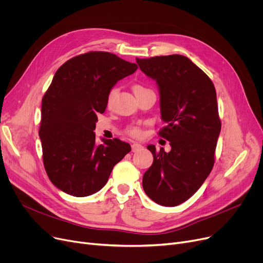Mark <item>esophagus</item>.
<instances>
[{
  "label": "esophagus",
  "mask_w": 263,
  "mask_h": 263,
  "mask_svg": "<svg viewBox=\"0 0 263 263\" xmlns=\"http://www.w3.org/2000/svg\"><path fill=\"white\" fill-rule=\"evenodd\" d=\"M131 148H132V151H133V153H136V151H140V150H142L144 147H143L141 144L133 143V144H132V146H131Z\"/></svg>",
  "instance_id": "34e87169"
}]
</instances>
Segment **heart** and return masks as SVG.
<instances>
[{"label": "heart", "mask_w": 263, "mask_h": 263, "mask_svg": "<svg viewBox=\"0 0 263 263\" xmlns=\"http://www.w3.org/2000/svg\"><path fill=\"white\" fill-rule=\"evenodd\" d=\"M141 88H144V87H142V86H140V85H135V86L133 87V90L135 91V90L141 89ZM115 93H116V88H113V89L109 90V92H108V95H107V102H108V103H109L110 101H112V99H113V97L115 96ZM129 133H130L131 135H133V136H140L141 130H140L139 128H130V129H129Z\"/></svg>", "instance_id": "b5f03b06"}]
</instances>
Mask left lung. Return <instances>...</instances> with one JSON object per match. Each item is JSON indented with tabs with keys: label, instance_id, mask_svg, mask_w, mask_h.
Segmentation results:
<instances>
[{
	"label": "left lung",
	"instance_id": "left-lung-1",
	"mask_svg": "<svg viewBox=\"0 0 263 263\" xmlns=\"http://www.w3.org/2000/svg\"><path fill=\"white\" fill-rule=\"evenodd\" d=\"M141 70L156 81L161 118L159 135L170 142V153L147 148L154 163L143 177L147 196L164 206L187 200L204 182L214 165L220 120L216 91L210 78L183 55L136 59Z\"/></svg>",
	"mask_w": 263,
	"mask_h": 263
}]
</instances>
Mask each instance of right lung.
I'll use <instances>...</instances> for the list:
<instances>
[{
	"mask_svg": "<svg viewBox=\"0 0 263 263\" xmlns=\"http://www.w3.org/2000/svg\"><path fill=\"white\" fill-rule=\"evenodd\" d=\"M137 65L109 52H88L63 64L41 104L39 137L51 182L76 197L89 196L107 182L115 165L131 151L118 139L97 144L96 122L107 95Z\"/></svg>",
	"mask_w": 263,
	"mask_h": 263,
	"instance_id": "1",
	"label": "right lung"
}]
</instances>
